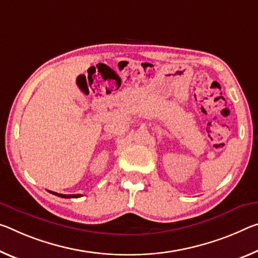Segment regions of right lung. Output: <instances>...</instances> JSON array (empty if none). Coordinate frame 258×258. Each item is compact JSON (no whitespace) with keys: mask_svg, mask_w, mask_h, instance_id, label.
Segmentation results:
<instances>
[{"mask_svg":"<svg viewBox=\"0 0 258 258\" xmlns=\"http://www.w3.org/2000/svg\"><path fill=\"white\" fill-rule=\"evenodd\" d=\"M49 193L54 194V195H57L59 196V198H64V199H72V198H80V194H72V195H67V194H58V193H55V191H51L49 190Z\"/></svg>","mask_w":258,"mask_h":258,"instance_id":"right-lung-1","label":"right lung"}]
</instances>
